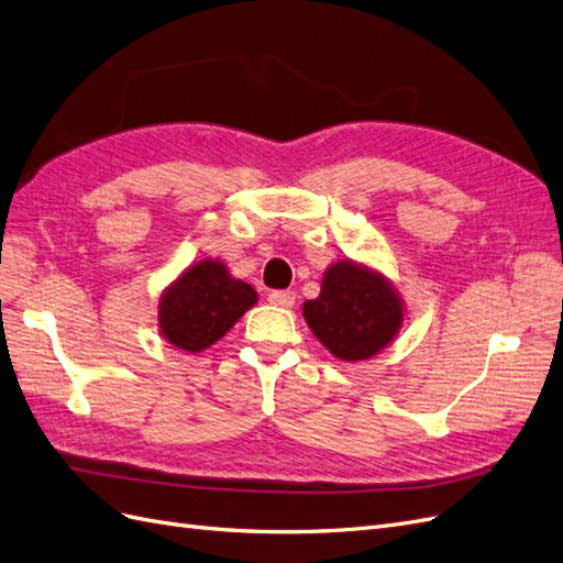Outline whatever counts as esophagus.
I'll list each match as a JSON object with an SVG mask.
<instances>
[{
  "label": "esophagus",
  "instance_id": "obj_1",
  "mask_svg": "<svg viewBox=\"0 0 563 563\" xmlns=\"http://www.w3.org/2000/svg\"><path fill=\"white\" fill-rule=\"evenodd\" d=\"M295 299L297 295L289 292V289H274V292H268V301L278 308H292Z\"/></svg>",
  "mask_w": 563,
  "mask_h": 563
}]
</instances>
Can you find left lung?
I'll use <instances>...</instances> for the list:
<instances>
[{
  "label": "left lung",
  "mask_w": 563,
  "mask_h": 563,
  "mask_svg": "<svg viewBox=\"0 0 563 563\" xmlns=\"http://www.w3.org/2000/svg\"><path fill=\"white\" fill-rule=\"evenodd\" d=\"M316 339L343 362L369 360L400 332L405 303L378 271L341 260L322 276L320 297L303 301Z\"/></svg>",
  "instance_id": "obj_1"
}]
</instances>
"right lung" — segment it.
<instances>
[{"label":"right lung","instance_id":"obj_1","mask_svg":"<svg viewBox=\"0 0 563 563\" xmlns=\"http://www.w3.org/2000/svg\"><path fill=\"white\" fill-rule=\"evenodd\" d=\"M257 303L255 287L231 278L220 260H201L163 289L158 330L175 349L201 353Z\"/></svg>","mask_w":563,"mask_h":563}]
</instances>
